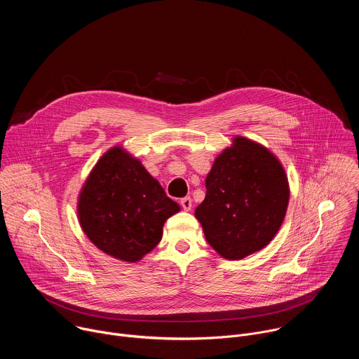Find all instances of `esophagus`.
I'll return each instance as SVG.
<instances>
[{"label": "esophagus", "instance_id": "obj_1", "mask_svg": "<svg viewBox=\"0 0 359 359\" xmlns=\"http://www.w3.org/2000/svg\"><path fill=\"white\" fill-rule=\"evenodd\" d=\"M180 204H182V208L186 210V212H189L190 209H191V206H193V203H191V198L189 197V196H186V197H183L182 200H180Z\"/></svg>", "mask_w": 359, "mask_h": 359}]
</instances>
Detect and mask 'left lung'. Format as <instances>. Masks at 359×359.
Wrapping results in <instances>:
<instances>
[{
    "label": "left lung",
    "mask_w": 359,
    "mask_h": 359,
    "mask_svg": "<svg viewBox=\"0 0 359 359\" xmlns=\"http://www.w3.org/2000/svg\"><path fill=\"white\" fill-rule=\"evenodd\" d=\"M194 216L208 243L227 260L264 248L285 217L290 189L280 161L263 144L236 136L206 177Z\"/></svg>",
    "instance_id": "8db88e82"
}]
</instances>
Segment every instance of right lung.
I'll use <instances>...</instances> for the list:
<instances>
[{
	"label": "right lung",
	"mask_w": 359,
	"mask_h": 359,
	"mask_svg": "<svg viewBox=\"0 0 359 359\" xmlns=\"http://www.w3.org/2000/svg\"><path fill=\"white\" fill-rule=\"evenodd\" d=\"M180 210L142 163L121 146L102 156L78 200L83 233L104 252L135 263L162 240L165 222Z\"/></svg>",
	"instance_id": "right-lung-1"
}]
</instances>
